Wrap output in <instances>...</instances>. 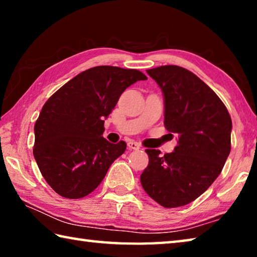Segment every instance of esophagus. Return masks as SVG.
Segmentation results:
<instances>
[{"instance_id": "esophagus-1", "label": "esophagus", "mask_w": 257, "mask_h": 257, "mask_svg": "<svg viewBox=\"0 0 257 257\" xmlns=\"http://www.w3.org/2000/svg\"><path fill=\"white\" fill-rule=\"evenodd\" d=\"M128 147H129L130 150L137 151V150L141 149V144H138L137 142H134V141H132V142H128Z\"/></svg>"}]
</instances>
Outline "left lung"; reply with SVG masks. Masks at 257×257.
I'll return each instance as SVG.
<instances>
[{
    "label": "left lung",
    "instance_id": "obj_1",
    "mask_svg": "<svg viewBox=\"0 0 257 257\" xmlns=\"http://www.w3.org/2000/svg\"><path fill=\"white\" fill-rule=\"evenodd\" d=\"M146 71L163 92L164 127L179 139L172 153L145 151L149 165L141 182L160 205L184 206L222 171L231 150V118L219 96L187 69L161 66Z\"/></svg>",
    "mask_w": 257,
    "mask_h": 257
}]
</instances>
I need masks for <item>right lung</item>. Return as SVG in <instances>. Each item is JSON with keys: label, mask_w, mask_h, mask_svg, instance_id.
Returning a JSON list of instances; mask_svg holds the SVG:
<instances>
[{"label": "right lung", "mask_w": 257, "mask_h": 257, "mask_svg": "<svg viewBox=\"0 0 257 257\" xmlns=\"http://www.w3.org/2000/svg\"><path fill=\"white\" fill-rule=\"evenodd\" d=\"M146 79L136 69L98 66L77 75L47 99L35 123L33 153L42 176L60 196H87L123 154V141L111 144L102 136L104 119L125 88Z\"/></svg>", "instance_id": "add662e5"}]
</instances>
